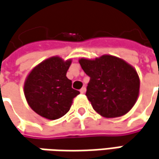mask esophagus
I'll return each instance as SVG.
<instances>
[{"label": "esophagus", "instance_id": "esophagus-1", "mask_svg": "<svg viewBox=\"0 0 159 159\" xmlns=\"http://www.w3.org/2000/svg\"><path fill=\"white\" fill-rule=\"evenodd\" d=\"M86 92V88L85 87H83V88H81V90H80V93H84Z\"/></svg>", "mask_w": 159, "mask_h": 159}]
</instances>
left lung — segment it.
I'll return each mask as SVG.
<instances>
[{"mask_svg":"<svg viewBox=\"0 0 159 159\" xmlns=\"http://www.w3.org/2000/svg\"><path fill=\"white\" fill-rule=\"evenodd\" d=\"M79 63L90 77L85 94L99 114L115 118L133 107L139 96V79L131 66L112 56L94 60L82 58Z\"/></svg>","mask_w":159,"mask_h":159,"instance_id":"left-lung-1","label":"left lung"}]
</instances>
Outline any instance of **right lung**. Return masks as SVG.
Wrapping results in <instances>:
<instances>
[{"instance_id":"1","label":"right lung","mask_w":159,"mask_h":159,"mask_svg":"<svg viewBox=\"0 0 159 159\" xmlns=\"http://www.w3.org/2000/svg\"><path fill=\"white\" fill-rule=\"evenodd\" d=\"M70 65L71 60L51 57L36 66L27 77L25 97L39 115L57 120L70 110L73 99L80 93L72 88V81L66 77Z\"/></svg>"}]
</instances>
